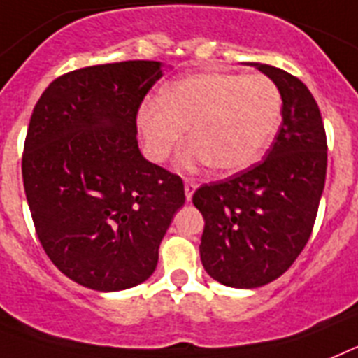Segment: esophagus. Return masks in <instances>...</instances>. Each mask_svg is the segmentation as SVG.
I'll return each mask as SVG.
<instances>
[{"label": "esophagus", "instance_id": "1", "mask_svg": "<svg viewBox=\"0 0 358 358\" xmlns=\"http://www.w3.org/2000/svg\"><path fill=\"white\" fill-rule=\"evenodd\" d=\"M196 187H198V183L194 182V180H185V198H187V201H191Z\"/></svg>", "mask_w": 358, "mask_h": 358}]
</instances>
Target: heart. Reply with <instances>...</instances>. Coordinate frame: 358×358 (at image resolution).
Here are the masks:
<instances>
[{
	"instance_id": "b5f03b06",
	"label": "heart",
	"mask_w": 358,
	"mask_h": 358,
	"mask_svg": "<svg viewBox=\"0 0 358 358\" xmlns=\"http://www.w3.org/2000/svg\"><path fill=\"white\" fill-rule=\"evenodd\" d=\"M281 119V93L263 73L200 71L173 80L160 101H148L136 115L145 153L166 160L189 126L191 142L178 157L180 167L209 166L239 171L261 157Z\"/></svg>"
}]
</instances>
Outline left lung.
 <instances>
[{"label":"left lung","mask_w":358,"mask_h":358,"mask_svg":"<svg viewBox=\"0 0 358 358\" xmlns=\"http://www.w3.org/2000/svg\"><path fill=\"white\" fill-rule=\"evenodd\" d=\"M275 83L282 122L256 166L205 183L192 203L205 220L200 257L225 287L257 288L287 272L308 243L326 180L324 124L297 77L252 63Z\"/></svg>","instance_id":"obj_1"}]
</instances>
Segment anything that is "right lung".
<instances>
[{"instance_id":"add662e5","label":"right lung","mask_w":358,"mask_h":358,"mask_svg":"<svg viewBox=\"0 0 358 358\" xmlns=\"http://www.w3.org/2000/svg\"><path fill=\"white\" fill-rule=\"evenodd\" d=\"M158 61L80 68L50 83L24 138L23 185L37 238L61 272L119 292L155 272L185 201L183 182L142 157L136 113Z\"/></svg>"}]
</instances>
